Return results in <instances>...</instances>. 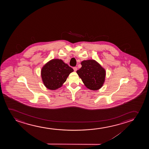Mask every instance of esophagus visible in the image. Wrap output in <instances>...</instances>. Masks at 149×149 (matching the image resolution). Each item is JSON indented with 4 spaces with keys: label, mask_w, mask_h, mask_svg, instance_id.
<instances>
[{
    "label": "esophagus",
    "mask_w": 149,
    "mask_h": 149,
    "mask_svg": "<svg viewBox=\"0 0 149 149\" xmlns=\"http://www.w3.org/2000/svg\"><path fill=\"white\" fill-rule=\"evenodd\" d=\"M74 70V71L76 72L77 70V67H74L73 68Z\"/></svg>",
    "instance_id": "obj_1"
}]
</instances>
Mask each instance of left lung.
<instances>
[{"mask_svg": "<svg viewBox=\"0 0 149 149\" xmlns=\"http://www.w3.org/2000/svg\"><path fill=\"white\" fill-rule=\"evenodd\" d=\"M81 65V68L76 72L86 87L92 91L102 88L106 76L105 69L94 59L85 60Z\"/></svg>", "mask_w": 149, "mask_h": 149, "instance_id": "obj_1", "label": "left lung"}]
</instances>
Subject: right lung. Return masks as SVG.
Wrapping results in <instances>:
<instances>
[{
    "instance_id": "right-lung-1",
    "label": "right lung",
    "mask_w": 149,
    "mask_h": 149,
    "mask_svg": "<svg viewBox=\"0 0 149 149\" xmlns=\"http://www.w3.org/2000/svg\"><path fill=\"white\" fill-rule=\"evenodd\" d=\"M73 69L61 59H52L47 62L41 70V77L45 87L56 90L61 87Z\"/></svg>"
}]
</instances>
